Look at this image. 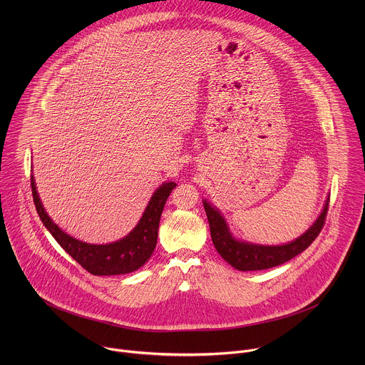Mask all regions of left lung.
I'll use <instances>...</instances> for the list:
<instances>
[{
    "label": "left lung",
    "instance_id": "obj_1",
    "mask_svg": "<svg viewBox=\"0 0 365 365\" xmlns=\"http://www.w3.org/2000/svg\"><path fill=\"white\" fill-rule=\"evenodd\" d=\"M204 207L208 216L212 242L217 253L236 269L256 271L284 264L294 259L295 256L301 255L304 250H307L324 226L329 201L326 202L320 216L313 223V226L309 227V230H307L297 240L282 246H257L252 243L239 242L232 237L222 215L205 201Z\"/></svg>",
    "mask_w": 365,
    "mask_h": 365
}]
</instances>
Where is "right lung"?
I'll return each instance as SVG.
<instances>
[{
    "label": "right lung",
    "mask_w": 365,
    "mask_h": 365,
    "mask_svg": "<svg viewBox=\"0 0 365 365\" xmlns=\"http://www.w3.org/2000/svg\"><path fill=\"white\" fill-rule=\"evenodd\" d=\"M175 185V182H165L157 190L138 226L126 237L110 245H88L76 240L53 223L41 204L34 177H31L34 202L45 227L56 242L93 275L128 274L140 268L150 259L156 247L161 212Z\"/></svg>",
    "instance_id": "1"
}]
</instances>
